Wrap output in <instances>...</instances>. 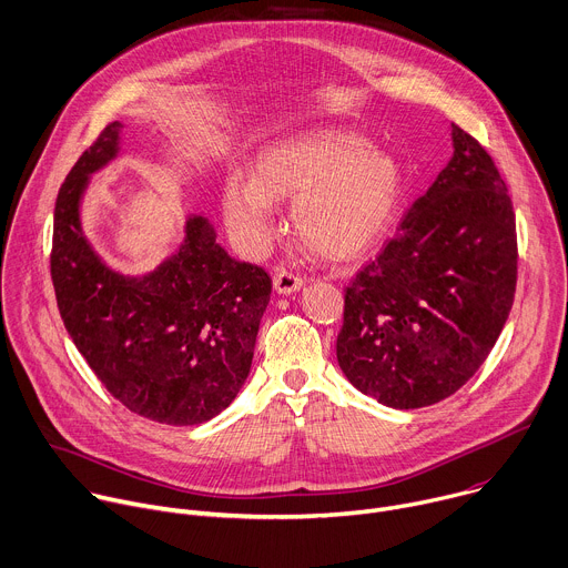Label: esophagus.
Returning a JSON list of instances; mask_svg holds the SVG:
<instances>
[{
    "label": "esophagus",
    "instance_id": "1",
    "mask_svg": "<svg viewBox=\"0 0 568 568\" xmlns=\"http://www.w3.org/2000/svg\"><path fill=\"white\" fill-rule=\"evenodd\" d=\"M305 285V281L294 274V272H287V270H281L274 274V290L278 294H292V292H298L301 287Z\"/></svg>",
    "mask_w": 568,
    "mask_h": 568
}]
</instances>
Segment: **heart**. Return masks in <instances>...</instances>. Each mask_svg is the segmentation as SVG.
Listing matches in <instances>:
<instances>
[{"label":"heart","mask_w":568,"mask_h":568,"mask_svg":"<svg viewBox=\"0 0 568 568\" xmlns=\"http://www.w3.org/2000/svg\"><path fill=\"white\" fill-rule=\"evenodd\" d=\"M404 192L402 164L358 133L323 129L261 151L252 175H230L223 212L232 234L261 250L274 234V201H292L296 241L327 261L369 250L390 225Z\"/></svg>","instance_id":"obj_1"}]
</instances>
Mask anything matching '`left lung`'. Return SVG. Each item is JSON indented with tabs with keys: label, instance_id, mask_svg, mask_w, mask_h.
I'll return each mask as SVG.
<instances>
[{
	"label": "left lung",
	"instance_id": "8db88e82",
	"mask_svg": "<svg viewBox=\"0 0 568 568\" xmlns=\"http://www.w3.org/2000/svg\"><path fill=\"white\" fill-rule=\"evenodd\" d=\"M453 146L399 234L345 287L338 365L363 395L399 410L455 395L490 354L515 298L506 182L457 124Z\"/></svg>",
	"mask_w": 568,
	"mask_h": 568
}]
</instances>
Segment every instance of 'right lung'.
<instances>
[{"label": "right lung", "instance_id": "obj_1", "mask_svg": "<svg viewBox=\"0 0 568 568\" xmlns=\"http://www.w3.org/2000/svg\"><path fill=\"white\" fill-rule=\"evenodd\" d=\"M120 122L78 158L55 201L51 278L67 332L102 386L131 413L196 426L243 388L272 278L239 263L203 216L186 221L180 250L146 276L109 270L89 245L80 199L89 173L118 153Z\"/></svg>", "mask_w": 568, "mask_h": 568}]
</instances>
